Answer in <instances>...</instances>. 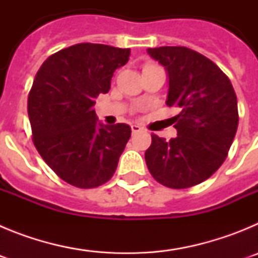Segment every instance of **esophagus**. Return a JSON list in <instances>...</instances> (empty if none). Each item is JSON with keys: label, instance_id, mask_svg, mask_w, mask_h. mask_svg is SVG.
<instances>
[{"label": "esophagus", "instance_id": "34e87169", "mask_svg": "<svg viewBox=\"0 0 258 258\" xmlns=\"http://www.w3.org/2000/svg\"><path fill=\"white\" fill-rule=\"evenodd\" d=\"M141 131H142V127H141L140 125H136V124L132 125V132H133L134 134L138 133V132H141Z\"/></svg>", "mask_w": 258, "mask_h": 258}]
</instances>
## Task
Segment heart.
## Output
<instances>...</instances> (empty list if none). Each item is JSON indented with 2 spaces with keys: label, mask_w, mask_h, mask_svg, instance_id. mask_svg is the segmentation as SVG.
Returning a JSON list of instances; mask_svg holds the SVG:
<instances>
[{
  "label": "heart",
  "mask_w": 258,
  "mask_h": 258,
  "mask_svg": "<svg viewBox=\"0 0 258 258\" xmlns=\"http://www.w3.org/2000/svg\"><path fill=\"white\" fill-rule=\"evenodd\" d=\"M150 66H155V64H152V63H147V64H145V67H150ZM143 67V68H145Z\"/></svg>",
  "instance_id": "b5f03b06"
}]
</instances>
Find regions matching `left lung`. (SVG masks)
Listing matches in <instances>:
<instances>
[{"instance_id":"8db88e82","label":"left lung","mask_w":258,"mask_h":258,"mask_svg":"<svg viewBox=\"0 0 258 258\" xmlns=\"http://www.w3.org/2000/svg\"><path fill=\"white\" fill-rule=\"evenodd\" d=\"M169 75L166 104L178 136L166 142L151 134L146 164L159 183L188 188L208 179L227 157L239 122L238 101L229 77L216 63L184 46L147 49Z\"/></svg>"}]
</instances>
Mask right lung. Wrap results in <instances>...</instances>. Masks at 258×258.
Returning a JSON list of instances; mask_svg holds the SVG:
<instances>
[{"mask_svg":"<svg viewBox=\"0 0 258 258\" xmlns=\"http://www.w3.org/2000/svg\"><path fill=\"white\" fill-rule=\"evenodd\" d=\"M131 49L77 44L42 63L28 94L32 141L51 170L79 188H94L112 178L131 138L126 124H97L95 98L111 88L115 70Z\"/></svg>","mask_w":258,"mask_h":258,"instance_id":"right-lung-1","label":"right lung"}]
</instances>
